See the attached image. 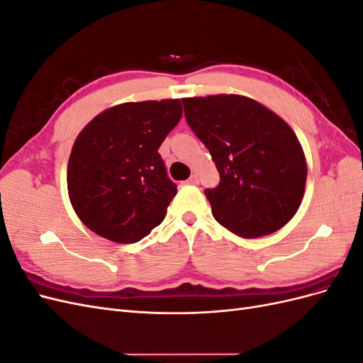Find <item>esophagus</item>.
<instances>
[{
    "label": "esophagus",
    "mask_w": 363,
    "mask_h": 363,
    "mask_svg": "<svg viewBox=\"0 0 363 363\" xmlns=\"http://www.w3.org/2000/svg\"><path fill=\"white\" fill-rule=\"evenodd\" d=\"M199 182H200V179H199V175H196V174L191 175V177L186 180V183H188V184H199Z\"/></svg>",
    "instance_id": "esophagus-1"
}]
</instances>
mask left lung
Returning <instances> with one entry per match:
<instances>
[{
	"label": "left lung",
	"instance_id": "1",
	"mask_svg": "<svg viewBox=\"0 0 363 363\" xmlns=\"http://www.w3.org/2000/svg\"><path fill=\"white\" fill-rule=\"evenodd\" d=\"M184 116L221 182L206 189L216 221L247 239L277 232L301 204L307 163L294 130L244 95L183 98Z\"/></svg>",
	"mask_w": 363,
	"mask_h": 363
}]
</instances>
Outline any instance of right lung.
I'll return each mask as SVG.
<instances>
[{
    "label": "right lung",
    "mask_w": 363,
    "mask_h": 363,
    "mask_svg": "<svg viewBox=\"0 0 363 363\" xmlns=\"http://www.w3.org/2000/svg\"><path fill=\"white\" fill-rule=\"evenodd\" d=\"M183 115L180 100L123 103L106 108L77 136L68 162V195L82 223L118 244L157 227L177 184L159 147Z\"/></svg>",
    "instance_id": "add662e5"
}]
</instances>
